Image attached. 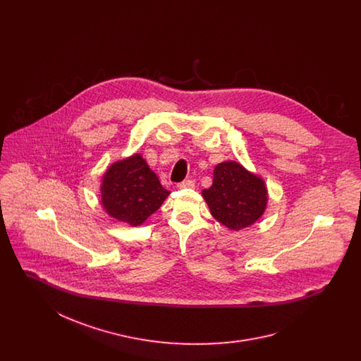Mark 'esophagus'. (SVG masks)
<instances>
[{
    "instance_id": "1",
    "label": "esophagus",
    "mask_w": 361,
    "mask_h": 361,
    "mask_svg": "<svg viewBox=\"0 0 361 361\" xmlns=\"http://www.w3.org/2000/svg\"><path fill=\"white\" fill-rule=\"evenodd\" d=\"M193 187H195V183H193L192 180H185V181H183V183L177 184V188L180 189L193 188Z\"/></svg>"
}]
</instances>
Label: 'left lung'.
I'll use <instances>...</instances> for the list:
<instances>
[{
    "label": "left lung",
    "instance_id": "obj_1",
    "mask_svg": "<svg viewBox=\"0 0 361 361\" xmlns=\"http://www.w3.org/2000/svg\"><path fill=\"white\" fill-rule=\"evenodd\" d=\"M203 196L212 216L230 230L255 224L268 202L264 181L235 161L215 166L212 185L203 190Z\"/></svg>",
    "mask_w": 361,
    "mask_h": 361
}]
</instances>
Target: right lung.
Here are the masks:
<instances>
[{"label": "right lung", "mask_w": 361, "mask_h": 361, "mask_svg": "<svg viewBox=\"0 0 361 361\" xmlns=\"http://www.w3.org/2000/svg\"><path fill=\"white\" fill-rule=\"evenodd\" d=\"M139 154L115 162L104 174L102 204L115 219L139 226L169 196Z\"/></svg>", "instance_id": "1"}]
</instances>
